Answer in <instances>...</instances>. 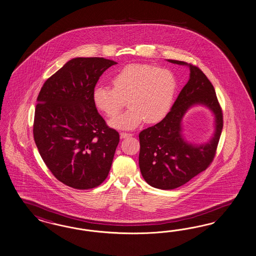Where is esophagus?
Segmentation results:
<instances>
[{"label": "esophagus", "instance_id": "1", "mask_svg": "<svg viewBox=\"0 0 256 256\" xmlns=\"http://www.w3.org/2000/svg\"><path fill=\"white\" fill-rule=\"evenodd\" d=\"M132 136V134H130V133H126V132H121V133H120V137H121V139L130 138Z\"/></svg>", "mask_w": 256, "mask_h": 256}]
</instances>
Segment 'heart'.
Returning <instances> with one entry per match:
<instances>
[{
  "label": "heart",
  "mask_w": 256,
  "mask_h": 256,
  "mask_svg": "<svg viewBox=\"0 0 256 256\" xmlns=\"http://www.w3.org/2000/svg\"><path fill=\"white\" fill-rule=\"evenodd\" d=\"M112 84L114 88L94 86L92 98L96 108L108 116H116L126 100L130 108L108 121L118 130H133L144 119L148 123L160 121L170 110L176 89L172 71L142 64L124 66Z\"/></svg>",
  "instance_id": "1"
}]
</instances>
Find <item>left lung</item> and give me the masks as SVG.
<instances>
[{"mask_svg":"<svg viewBox=\"0 0 256 256\" xmlns=\"http://www.w3.org/2000/svg\"><path fill=\"white\" fill-rule=\"evenodd\" d=\"M190 68V78L170 110L155 126L140 132V170L150 186L174 190L186 184L212 162L222 130V112L215 89L200 68L167 60ZM196 106L208 108L214 116V133L208 142L194 144L182 134V118Z\"/></svg>","mask_w":256,"mask_h":256,"instance_id":"obj_1","label":"left lung"}]
</instances>
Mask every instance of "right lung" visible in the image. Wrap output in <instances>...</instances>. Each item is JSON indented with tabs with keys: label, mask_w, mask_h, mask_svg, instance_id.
I'll return each instance as SVG.
<instances>
[{
	"label": "right lung",
	"mask_w": 256,
	"mask_h": 256,
	"mask_svg": "<svg viewBox=\"0 0 256 256\" xmlns=\"http://www.w3.org/2000/svg\"><path fill=\"white\" fill-rule=\"evenodd\" d=\"M116 64L102 57L73 58L39 92L34 142L46 167L66 186L89 190L108 176L119 133L98 112L92 93L103 72Z\"/></svg>",
	"instance_id": "1"
}]
</instances>
